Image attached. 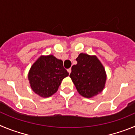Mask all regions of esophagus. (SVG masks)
Returning <instances> with one entry per match:
<instances>
[{"mask_svg":"<svg viewBox=\"0 0 135 135\" xmlns=\"http://www.w3.org/2000/svg\"><path fill=\"white\" fill-rule=\"evenodd\" d=\"M67 70H68V72H69V74H70V73H71V69H69Z\"/></svg>","mask_w":135,"mask_h":135,"instance_id":"1","label":"esophagus"}]
</instances>
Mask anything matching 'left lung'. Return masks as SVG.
Instances as JSON below:
<instances>
[{"label": "left lung", "mask_w": 135, "mask_h": 135, "mask_svg": "<svg viewBox=\"0 0 135 135\" xmlns=\"http://www.w3.org/2000/svg\"><path fill=\"white\" fill-rule=\"evenodd\" d=\"M77 64L71 68L70 77L79 93L85 98H92L103 90L106 80L105 69L95 56L81 53Z\"/></svg>", "instance_id": "left-lung-1"}]
</instances>
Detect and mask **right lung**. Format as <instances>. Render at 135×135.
I'll return each mask as SVG.
<instances>
[{"label": "right lung", "instance_id": "right-lung-1", "mask_svg": "<svg viewBox=\"0 0 135 135\" xmlns=\"http://www.w3.org/2000/svg\"><path fill=\"white\" fill-rule=\"evenodd\" d=\"M63 62L53 55L41 56L32 65L28 74L32 90L43 98L57 91L62 80L69 76Z\"/></svg>", "mask_w": 135, "mask_h": 135}]
</instances>
